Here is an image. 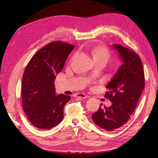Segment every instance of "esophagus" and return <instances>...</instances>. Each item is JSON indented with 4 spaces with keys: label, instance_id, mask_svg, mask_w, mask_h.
Here are the masks:
<instances>
[{
    "label": "esophagus",
    "instance_id": "obj_1",
    "mask_svg": "<svg viewBox=\"0 0 158 158\" xmlns=\"http://www.w3.org/2000/svg\"><path fill=\"white\" fill-rule=\"evenodd\" d=\"M75 96H76V98H82V99H85V98H87L89 97L88 95H86L83 94V93L76 94Z\"/></svg>",
    "mask_w": 158,
    "mask_h": 158
}]
</instances>
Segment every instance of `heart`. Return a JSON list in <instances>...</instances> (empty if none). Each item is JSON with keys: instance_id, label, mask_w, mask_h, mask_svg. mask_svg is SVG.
Masks as SVG:
<instances>
[{"instance_id": "heart-1", "label": "heart", "mask_w": 158, "mask_h": 158, "mask_svg": "<svg viewBox=\"0 0 158 158\" xmlns=\"http://www.w3.org/2000/svg\"><path fill=\"white\" fill-rule=\"evenodd\" d=\"M94 57H103L108 60L109 58V52L107 49L103 47H99L94 51Z\"/></svg>"}]
</instances>
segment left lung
I'll use <instances>...</instances> for the list:
<instances>
[{"label":"left lung","instance_id":"8db88e82","mask_svg":"<svg viewBox=\"0 0 158 158\" xmlns=\"http://www.w3.org/2000/svg\"><path fill=\"white\" fill-rule=\"evenodd\" d=\"M119 53L123 64L107 85L105 97L112 102L107 107H100L92 114L95 125L108 131L121 127L135 111L144 88V73L140 56L120 45L112 46Z\"/></svg>","mask_w":158,"mask_h":158}]
</instances>
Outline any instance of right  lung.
<instances>
[{
	"label": "right lung",
	"instance_id": "obj_1",
	"mask_svg": "<svg viewBox=\"0 0 158 158\" xmlns=\"http://www.w3.org/2000/svg\"><path fill=\"white\" fill-rule=\"evenodd\" d=\"M74 48L66 43L51 42L38 51L26 66L22 76V107L28 120L38 128H52L63 120L70 97L56 95L54 81Z\"/></svg>",
	"mask_w": 158,
	"mask_h": 158
}]
</instances>
